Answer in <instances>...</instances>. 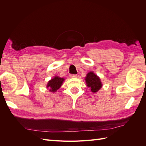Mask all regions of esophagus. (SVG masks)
<instances>
[{
    "label": "esophagus",
    "instance_id": "1",
    "mask_svg": "<svg viewBox=\"0 0 146 146\" xmlns=\"http://www.w3.org/2000/svg\"><path fill=\"white\" fill-rule=\"evenodd\" d=\"M70 78H76V77H77V75H76V74H71V75H70Z\"/></svg>",
    "mask_w": 146,
    "mask_h": 146
}]
</instances>
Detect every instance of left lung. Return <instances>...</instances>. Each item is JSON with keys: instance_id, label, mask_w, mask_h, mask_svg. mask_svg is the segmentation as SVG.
Instances as JSON below:
<instances>
[{"instance_id": "left-lung-1", "label": "left lung", "mask_w": 146, "mask_h": 146, "mask_svg": "<svg viewBox=\"0 0 146 146\" xmlns=\"http://www.w3.org/2000/svg\"><path fill=\"white\" fill-rule=\"evenodd\" d=\"M85 80L87 86L91 88V91L93 92L99 91L102 86L99 77L92 72H90L87 74Z\"/></svg>"}]
</instances>
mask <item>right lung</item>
<instances>
[{"mask_svg":"<svg viewBox=\"0 0 146 146\" xmlns=\"http://www.w3.org/2000/svg\"><path fill=\"white\" fill-rule=\"evenodd\" d=\"M64 80V79L63 78L55 77L54 78H52V80L48 82L47 86L50 89V91L55 92L60 88Z\"/></svg>","mask_w":146,"mask_h":146,"instance_id":"right-lung-1","label":"right lung"}]
</instances>
